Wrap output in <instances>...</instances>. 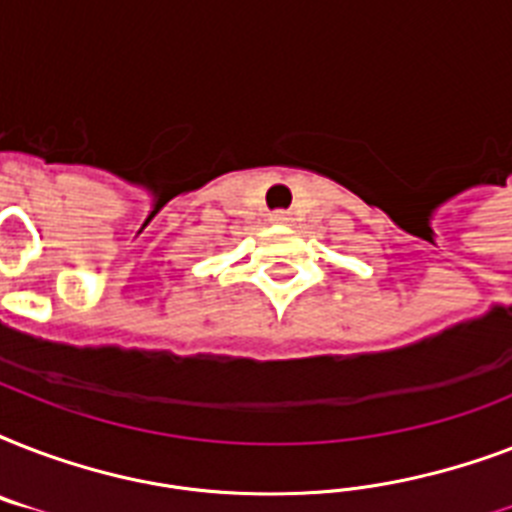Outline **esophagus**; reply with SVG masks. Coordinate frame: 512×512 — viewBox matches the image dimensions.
<instances>
[{"label":"esophagus","mask_w":512,"mask_h":512,"mask_svg":"<svg viewBox=\"0 0 512 512\" xmlns=\"http://www.w3.org/2000/svg\"><path fill=\"white\" fill-rule=\"evenodd\" d=\"M271 223H276V225H287V223H292V215H289V212H273L271 215Z\"/></svg>","instance_id":"34e87169"}]
</instances>
